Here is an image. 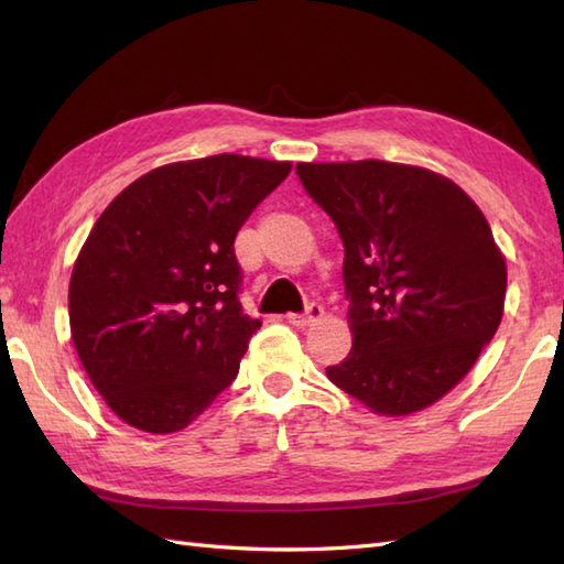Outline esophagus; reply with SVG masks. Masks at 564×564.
Here are the masks:
<instances>
[{"mask_svg":"<svg viewBox=\"0 0 564 564\" xmlns=\"http://www.w3.org/2000/svg\"><path fill=\"white\" fill-rule=\"evenodd\" d=\"M322 315H325V307H322L319 303H310L305 307V313H293L289 315V322L295 327H310L313 322H317Z\"/></svg>","mask_w":564,"mask_h":564,"instance_id":"obj_1","label":"esophagus"}]
</instances>
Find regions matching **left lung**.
<instances>
[{
	"label": "left lung",
	"mask_w": 564,
	"mask_h": 564,
	"mask_svg": "<svg viewBox=\"0 0 564 564\" xmlns=\"http://www.w3.org/2000/svg\"><path fill=\"white\" fill-rule=\"evenodd\" d=\"M344 242L354 346L334 386L378 414L424 410L458 386L505 313L507 263L480 208L422 166L297 164Z\"/></svg>",
	"instance_id": "obj_1"
}]
</instances>
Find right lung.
<instances>
[{"label": "right lung", "mask_w": 564, "mask_h": 564, "mask_svg": "<svg viewBox=\"0 0 564 564\" xmlns=\"http://www.w3.org/2000/svg\"><path fill=\"white\" fill-rule=\"evenodd\" d=\"M289 172L242 154L176 162L101 213L72 269L69 329L126 424L172 434L237 378L261 322L239 305L235 237Z\"/></svg>", "instance_id": "obj_1"}]
</instances>
